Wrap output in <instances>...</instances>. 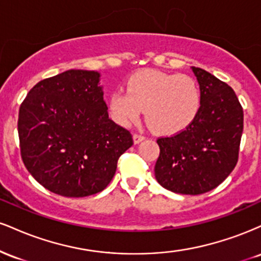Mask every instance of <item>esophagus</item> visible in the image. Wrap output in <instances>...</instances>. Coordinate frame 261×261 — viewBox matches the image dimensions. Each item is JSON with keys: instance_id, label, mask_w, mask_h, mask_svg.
<instances>
[{"instance_id": "obj_1", "label": "esophagus", "mask_w": 261, "mask_h": 261, "mask_svg": "<svg viewBox=\"0 0 261 261\" xmlns=\"http://www.w3.org/2000/svg\"><path fill=\"white\" fill-rule=\"evenodd\" d=\"M134 142L135 143H140L141 141H143L146 139L145 136H143V135H141V134H134Z\"/></svg>"}]
</instances>
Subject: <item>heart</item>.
Wrapping results in <instances>:
<instances>
[{
  "label": "heart",
  "instance_id": "obj_1",
  "mask_svg": "<svg viewBox=\"0 0 261 261\" xmlns=\"http://www.w3.org/2000/svg\"><path fill=\"white\" fill-rule=\"evenodd\" d=\"M201 94L188 74L147 70L133 74L126 92L114 91L108 100L110 116L121 126L140 119L143 109L155 133L173 135L187 128L199 114Z\"/></svg>",
  "mask_w": 261,
  "mask_h": 261
}]
</instances>
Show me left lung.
I'll use <instances>...</instances> for the list:
<instances>
[{"mask_svg": "<svg viewBox=\"0 0 261 261\" xmlns=\"http://www.w3.org/2000/svg\"><path fill=\"white\" fill-rule=\"evenodd\" d=\"M200 86L201 106L187 128L157 140L154 175L173 193L199 195L222 182L238 162L243 108L234 91L199 67H191Z\"/></svg>", "mask_w": 261, "mask_h": 261, "instance_id": "1", "label": "left lung"}]
</instances>
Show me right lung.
<instances>
[{
	"label": "right lung",
	"mask_w": 261,
	"mask_h": 261,
	"mask_svg": "<svg viewBox=\"0 0 261 261\" xmlns=\"http://www.w3.org/2000/svg\"><path fill=\"white\" fill-rule=\"evenodd\" d=\"M95 71L68 70L38 82L20 104V155L33 178L66 197L104 190L134 145L110 120Z\"/></svg>",
	"instance_id": "add662e5"
}]
</instances>
